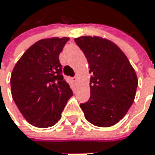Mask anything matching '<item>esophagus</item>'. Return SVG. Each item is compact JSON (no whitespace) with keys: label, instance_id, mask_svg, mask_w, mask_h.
Wrapping results in <instances>:
<instances>
[{"label":"esophagus","instance_id":"obj_1","mask_svg":"<svg viewBox=\"0 0 155 155\" xmlns=\"http://www.w3.org/2000/svg\"><path fill=\"white\" fill-rule=\"evenodd\" d=\"M72 79H73V81H74V82H77V81H78V76H75Z\"/></svg>","mask_w":155,"mask_h":155}]
</instances>
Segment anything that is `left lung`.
<instances>
[{
    "mask_svg": "<svg viewBox=\"0 0 155 155\" xmlns=\"http://www.w3.org/2000/svg\"><path fill=\"white\" fill-rule=\"evenodd\" d=\"M89 64V100L80 104L93 125L110 127L118 123L132 105L138 80L123 51L112 42L98 36L75 38Z\"/></svg>",
    "mask_w": 155,
    "mask_h": 155,
    "instance_id": "8db88e82",
    "label": "left lung"
}]
</instances>
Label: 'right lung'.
<instances>
[{
  "label": "right lung",
  "instance_id": "obj_1",
  "mask_svg": "<svg viewBox=\"0 0 155 155\" xmlns=\"http://www.w3.org/2000/svg\"><path fill=\"white\" fill-rule=\"evenodd\" d=\"M68 37L43 39L29 47L12 70V98L24 118L37 127L55 125L73 93L59 55Z\"/></svg>",
  "mask_w": 155,
  "mask_h": 155
}]
</instances>
